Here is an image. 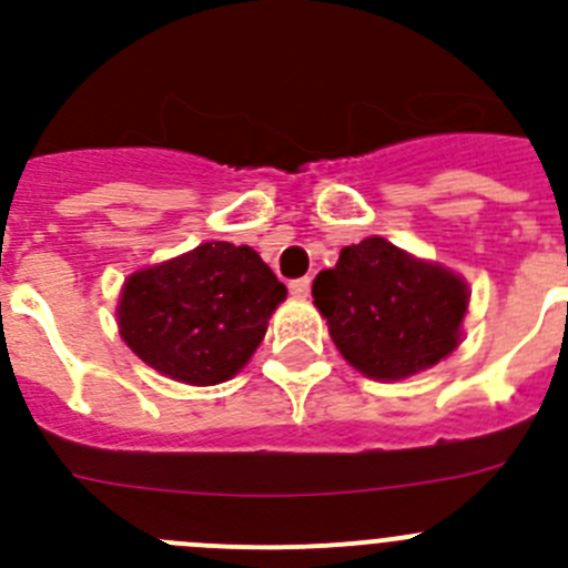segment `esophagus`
Instances as JSON below:
<instances>
[{
  "label": "esophagus",
  "mask_w": 568,
  "mask_h": 568,
  "mask_svg": "<svg viewBox=\"0 0 568 568\" xmlns=\"http://www.w3.org/2000/svg\"><path fill=\"white\" fill-rule=\"evenodd\" d=\"M290 293H293L295 298H307V295H310V278L290 281Z\"/></svg>",
  "instance_id": "34e87169"
}]
</instances>
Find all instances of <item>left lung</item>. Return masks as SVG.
<instances>
[{"instance_id":"left-lung-1","label":"left lung","mask_w":568,"mask_h":568,"mask_svg":"<svg viewBox=\"0 0 568 568\" xmlns=\"http://www.w3.org/2000/svg\"><path fill=\"white\" fill-rule=\"evenodd\" d=\"M338 353L375 381L429 369L460 344L469 290L453 270L420 261L381 235L344 247L313 281Z\"/></svg>"}]
</instances>
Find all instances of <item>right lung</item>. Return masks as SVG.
I'll return each mask as SVG.
<instances>
[{
	"label": "right lung",
	"mask_w": 568,
	"mask_h": 568,
	"mask_svg": "<svg viewBox=\"0 0 568 568\" xmlns=\"http://www.w3.org/2000/svg\"><path fill=\"white\" fill-rule=\"evenodd\" d=\"M284 298L253 247L207 241L130 275L115 315L124 344L155 373L213 386L247 364Z\"/></svg>",
	"instance_id": "add662e5"
}]
</instances>
